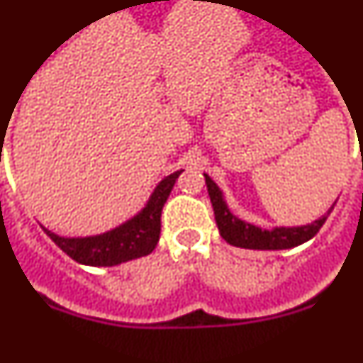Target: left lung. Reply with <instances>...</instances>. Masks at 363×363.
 <instances>
[{"label": "left lung", "instance_id": "8db88e82", "mask_svg": "<svg viewBox=\"0 0 363 363\" xmlns=\"http://www.w3.org/2000/svg\"><path fill=\"white\" fill-rule=\"evenodd\" d=\"M205 184H207V191H209L214 218H216V225L220 229L221 238L230 243V245L242 247V249L280 251V249H291V247L301 245L322 229L327 216L331 214L336 205L335 201V205L327 211V214H323L320 220H314L313 223L300 227H274V229L269 230L251 225V223L240 220L238 216H234L229 207H227L225 200H223V192L207 174H205Z\"/></svg>", "mask_w": 363, "mask_h": 363}]
</instances>
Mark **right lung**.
Wrapping results in <instances>:
<instances>
[{
  "label": "right lung",
  "instance_id": "1",
  "mask_svg": "<svg viewBox=\"0 0 363 363\" xmlns=\"http://www.w3.org/2000/svg\"><path fill=\"white\" fill-rule=\"evenodd\" d=\"M182 172L184 171H176L163 178L150 194L145 207L116 229L96 236H85V238H65L45 227L41 229L78 264L92 265V267H112V265L125 264L129 259L142 258L150 255L158 243L160 230H162V209Z\"/></svg>",
  "mask_w": 363,
  "mask_h": 363
}]
</instances>
